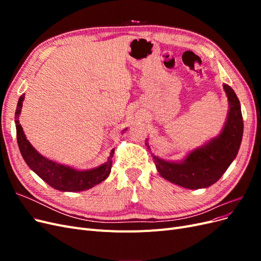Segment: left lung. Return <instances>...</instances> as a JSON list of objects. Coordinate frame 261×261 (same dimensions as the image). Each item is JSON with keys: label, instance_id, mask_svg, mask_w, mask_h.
Masks as SVG:
<instances>
[{"label": "left lung", "instance_id": "1", "mask_svg": "<svg viewBox=\"0 0 261 261\" xmlns=\"http://www.w3.org/2000/svg\"><path fill=\"white\" fill-rule=\"evenodd\" d=\"M223 89L228 112L218 136L192 150L180 161L163 160L152 154L155 168L163 178L188 189L207 188L220 179L238 155L244 129L241 103L230 86L224 84ZM146 145L150 148L148 139Z\"/></svg>", "mask_w": 261, "mask_h": 261}]
</instances>
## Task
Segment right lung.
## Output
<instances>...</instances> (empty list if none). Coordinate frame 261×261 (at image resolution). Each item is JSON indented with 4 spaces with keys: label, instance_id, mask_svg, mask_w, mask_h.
Wrapping results in <instances>:
<instances>
[{
    "label": "right lung",
    "instance_id": "obj_1",
    "mask_svg": "<svg viewBox=\"0 0 261 261\" xmlns=\"http://www.w3.org/2000/svg\"><path fill=\"white\" fill-rule=\"evenodd\" d=\"M25 100V94H21L18 99V103L15 112V124H16L17 144L20 153L28 167L36 174L42 178L46 184L61 192H82L90 189L93 186L103 181L112 168V156L114 149L110 152L107 162L102 163L97 168L89 170H77L65 164H61L48 159L39 153L27 139L25 133L19 124V114L21 112L22 101ZM125 130V129H124ZM123 130V132H124Z\"/></svg>",
    "mask_w": 261,
    "mask_h": 261
}]
</instances>
